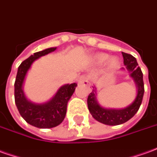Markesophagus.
Listing matches in <instances>:
<instances>
[{"instance_id": "obj_1", "label": "esophagus", "mask_w": 157, "mask_h": 157, "mask_svg": "<svg viewBox=\"0 0 157 157\" xmlns=\"http://www.w3.org/2000/svg\"><path fill=\"white\" fill-rule=\"evenodd\" d=\"M78 84H83V85H88V77L85 75H81L78 78Z\"/></svg>"}]
</instances>
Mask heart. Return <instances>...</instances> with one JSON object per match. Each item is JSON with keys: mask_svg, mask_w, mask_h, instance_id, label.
<instances>
[{"mask_svg": "<svg viewBox=\"0 0 157 157\" xmlns=\"http://www.w3.org/2000/svg\"><path fill=\"white\" fill-rule=\"evenodd\" d=\"M109 59V55L106 54V53H98L94 57V59L96 60V62L98 63H105L106 60ZM118 59H117L116 57H112L110 58L108 61V64H109V68H114L117 66L118 64Z\"/></svg>", "mask_w": 157, "mask_h": 157, "instance_id": "obj_1", "label": "heart"}]
</instances>
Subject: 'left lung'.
<instances>
[{
	"mask_svg": "<svg viewBox=\"0 0 157 157\" xmlns=\"http://www.w3.org/2000/svg\"><path fill=\"white\" fill-rule=\"evenodd\" d=\"M121 53L123 56V62L125 65V68H121V70H127L129 72L130 77L133 79L137 87V95L135 99L132 101V104L122 109L104 108L98 103L95 86H93V92L89 94L87 98V106L93 117L103 124L109 126L121 125L130 120L140 109L144 93L143 73L137 63V60L131 54L126 52Z\"/></svg>",
	"mask_w": 157,
	"mask_h": 157,
	"instance_id": "left-lung-1",
	"label": "left lung"
}]
</instances>
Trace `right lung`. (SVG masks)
Segmentation results:
<instances>
[{
    "label": "right lung",
    "mask_w": 157,
    "mask_h": 157,
    "mask_svg": "<svg viewBox=\"0 0 157 157\" xmlns=\"http://www.w3.org/2000/svg\"><path fill=\"white\" fill-rule=\"evenodd\" d=\"M56 49L57 48H50L35 52L27 59L23 61L17 69L14 84L15 104L19 114L26 122L36 128H52L59 126L65 117L68 102L77 86L76 83L61 86L53 97L45 103L36 104L27 99L24 92V83L32 63L40 57L54 52Z\"/></svg>",
    "instance_id": "right-lung-1"
}]
</instances>
